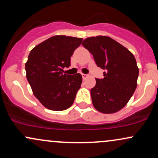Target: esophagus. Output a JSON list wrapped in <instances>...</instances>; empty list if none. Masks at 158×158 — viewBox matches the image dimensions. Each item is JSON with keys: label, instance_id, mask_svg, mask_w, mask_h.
I'll return each mask as SVG.
<instances>
[{"label": "esophagus", "instance_id": "34e87169", "mask_svg": "<svg viewBox=\"0 0 158 158\" xmlns=\"http://www.w3.org/2000/svg\"><path fill=\"white\" fill-rule=\"evenodd\" d=\"M81 76H82V78H83V79H86L87 77H88V74H84V73H81Z\"/></svg>", "mask_w": 158, "mask_h": 158}]
</instances>
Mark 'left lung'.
Wrapping results in <instances>:
<instances>
[{"label":"left lung","instance_id":"left-lung-1","mask_svg":"<svg viewBox=\"0 0 158 158\" xmlns=\"http://www.w3.org/2000/svg\"><path fill=\"white\" fill-rule=\"evenodd\" d=\"M81 44L94 56L97 66L106 70L104 78L96 79L95 87L90 89L94 108L103 114L119 111L137 88L139 69L135 56L108 36L87 38Z\"/></svg>","mask_w":158,"mask_h":158}]
</instances>
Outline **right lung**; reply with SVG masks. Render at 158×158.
<instances>
[{
	"label": "right lung",
	"instance_id": "1",
	"mask_svg": "<svg viewBox=\"0 0 158 158\" xmlns=\"http://www.w3.org/2000/svg\"><path fill=\"white\" fill-rule=\"evenodd\" d=\"M82 39L55 35L30 51L25 64L26 77L33 94L48 109L64 110L73 105L82 77L63 74L70 66V57Z\"/></svg>",
	"mask_w": 158,
	"mask_h": 158
}]
</instances>
